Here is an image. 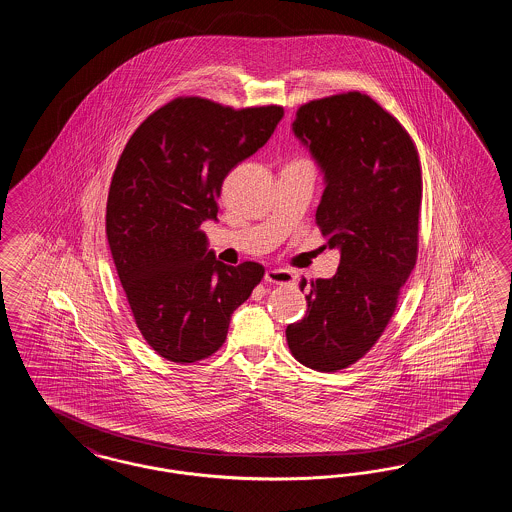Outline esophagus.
<instances>
[{
    "label": "esophagus",
    "instance_id": "obj_1",
    "mask_svg": "<svg viewBox=\"0 0 512 512\" xmlns=\"http://www.w3.org/2000/svg\"><path fill=\"white\" fill-rule=\"evenodd\" d=\"M265 282L284 286V284H293L295 276H293V272L284 270V268H268L267 272H265Z\"/></svg>",
    "mask_w": 512,
    "mask_h": 512
}]
</instances>
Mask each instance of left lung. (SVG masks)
<instances>
[{
    "label": "left lung",
    "instance_id": "obj_1",
    "mask_svg": "<svg viewBox=\"0 0 512 512\" xmlns=\"http://www.w3.org/2000/svg\"><path fill=\"white\" fill-rule=\"evenodd\" d=\"M292 130L322 172L317 224L340 267L311 282L307 313L286 340L301 365L336 372L382 336L413 272L420 161L405 128L359 92L301 105Z\"/></svg>",
    "mask_w": 512,
    "mask_h": 512
}]
</instances>
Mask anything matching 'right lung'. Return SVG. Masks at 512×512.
Segmentation results:
<instances>
[{
    "label": "right lung",
    "instance_id": "1",
    "mask_svg": "<svg viewBox=\"0 0 512 512\" xmlns=\"http://www.w3.org/2000/svg\"><path fill=\"white\" fill-rule=\"evenodd\" d=\"M284 109L234 111L178 98L130 136L111 180L105 230L134 320L172 363H195L226 340L232 313L265 268L220 263L199 230L217 220L222 182L265 146Z\"/></svg>",
    "mask_w": 512,
    "mask_h": 512
}]
</instances>
